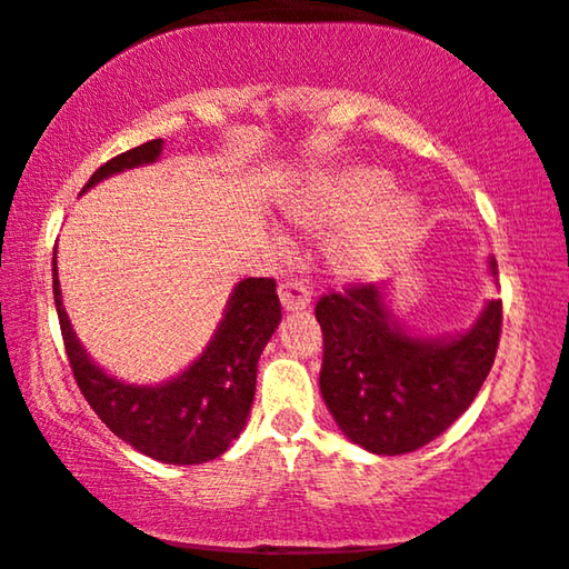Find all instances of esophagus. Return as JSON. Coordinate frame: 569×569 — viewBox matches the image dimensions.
<instances>
[{
    "label": "esophagus",
    "instance_id": "esophagus-1",
    "mask_svg": "<svg viewBox=\"0 0 569 569\" xmlns=\"http://www.w3.org/2000/svg\"><path fill=\"white\" fill-rule=\"evenodd\" d=\"M280 305H283L286 312H302L310 307V291H307V286L297 283V280H286V283H280Z\"/></svg>",
    "mask_w": 569,
    "mask_h": 569
}]
</instances>
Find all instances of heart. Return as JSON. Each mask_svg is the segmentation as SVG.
I'll use <instances>...</instances> for the list:
<instances>
[{"instance_id":"heart-1","label":"heart","mask_w":569,"mask_h":569,"mask_svg":"<svg viewBox=\"0 0 569 569\" xmlns=\"http://www.w3.org/2000/svg\"><path fill=\"white\" fill-rule=\"evenodd\" d=\"M392 177L373 167H350L320 180L291 207V219L315 232H337L328 262L347 280L379 276L408 241L419 219L410 196H389Z\"/></svg>"}]
</instances>
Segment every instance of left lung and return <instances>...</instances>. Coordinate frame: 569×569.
Listing matches in <instances>:
<instances>
[{
    "label": "left lung",
    "mask_w": 569,
    "mask_h": 569,
    "mask_svg": "<svg viewBox=\"0 0 569 569\" xmlns=\"http://www.w3.org/2000/svg\"><path fill=\"white\" fill-rule=\"evenodd\" d=\"M492 278L498 276L490 259ZM320 395L339 429L379 456L419 450L471 406L501 341L503 307L492 299L456 337H413L387 307V283H352L320 297Z\"/></svg>",
    "instance_id": "left-lung-1"
}]
</instances>
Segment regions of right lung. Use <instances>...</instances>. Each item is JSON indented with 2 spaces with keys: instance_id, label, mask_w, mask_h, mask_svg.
I'll list each match as a JSON object with an SVG mask.
<instances>
[{
  "instance_id": "1",
  "label": "right lung",
  "mask_w": 569,
  "mask_h": 569,
  "mask_svg": "<svg viewBox=\"0 0 569 569\" xmlns=\"http://www.w3.org/2000/svg\"><path fill=\"white\" fill-rule=\"evenodd\" d=\"M163 140L142 142L116 156L89 177L84 190L124 169L146 167L161 156ZM52 293L73 379L89 408L116 437L163 463H203L222 456L243 432L257 389V362L280 323L272 278H246L230 293L214 337L188 371L159 387H134L94 366L79 345L63 310L52 257Z\"/></svg>"
}]
</instances>
